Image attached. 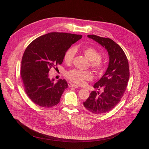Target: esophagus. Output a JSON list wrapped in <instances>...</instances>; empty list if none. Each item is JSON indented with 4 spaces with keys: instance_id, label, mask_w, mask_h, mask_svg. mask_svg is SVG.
<instances>
[{
    "instance_id": "1",
    "label": "esophagus",
    "mask_w": 149,
    "mask_h": 149,
    "mask_svg": "<svg viewBox=\"0 0 149 149\" xmlns=\"http://www.w3.org/2000/svg\"><path fill=\"white\" fill-rule=\"evenodd\" d=\"M68 86L70 87H74V88H77L78 87V86H77V85H75V84L71 83V82H68Z\"/></svg>"
}]
</instances>
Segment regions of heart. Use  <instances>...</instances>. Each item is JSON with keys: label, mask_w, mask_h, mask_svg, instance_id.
<instances>
[{"label": "heart", "mask_w": 149, "mask_h": 149, "mask_svg": "<svg viewBox=\"0 0 149 149\" xmlns=\"http://www.w3.org/2000/svg\"><path fill=\"white\" fill-rule=\"evenodd\" d=\"M88 60L90 61V67L97 74L101 73L104 68L105 62L101 56L98 50L93 47H84L81 49ZM75 49L71 47L68 48L63 55V61L66 64H71L72 62L75 55ZM67 77L72 82L78 84H83L85 81L91 80L93 78V74L88 71H82L78 69L72 70L66 74Z\"/></svg>", "instance_id": "heart-1"}]
</instances>
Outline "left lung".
Masks as SVG:
<instances>
[{
    "label": "left lung",
    "mask_w": 149,
    "mask_h": 149,
    "mask_svg": "<svg viewBox=\"0 0 149 149\" xmlns=\"http://www.w3.org/2000/svg\"><path fill=\"white\" fill-rule=\"evenodd\" d=\"M107 50L109 63L107 71L94 85V88H102V92L92 91L84 106L94 114L107 113L114 108L125 91L130 71L128 59L122 48L112 39L94 35L87 36Z\"/></svg>",
    "instance_id": "obj_1"
}]
</instances>
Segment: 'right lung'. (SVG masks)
Instances as JSON below:
<instances>
[{
    "instance_id": "right-lung-1",
    "label": "right lung",
    "mask_w": 149,
    "mask_h": 149,
    "mask_svg": "<svg viewBox=\"0 0 149 149\" xmlns=\"http://www.w3.org/2000/svg\"><path fill=\"white\" fill-rule=\"evenodd\" d=\"M81 38V35L51 32L37 38L26 48L20 76L27 95L35 104L49 108L59 102L68 83L60 79L54 84L49 78V70L61 64L65 52Z\"/></svg>"
}]
</instances>
